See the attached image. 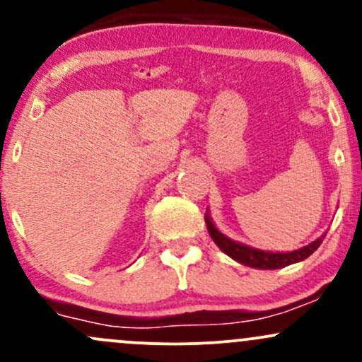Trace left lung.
Masks as SVG:
<instances>
[{
	"label": "left lung",
	"instance_id": "8db88e82",
	"mask_svg": "<svg viewBox=\"0 0 362 362\" xmlns=\"http://www.w3.org/2000/svg\"><path fill=\"white\" fill-rule=\"evenodd\" d=\"M206 224H207V231H209L211 238L214 240V243L218 245L226 255H230L231 259L240 262V264L248 265V267H253V269H281V267H286V265L296 264V262L308 259L311 253L322 245L323 238H325V236H322V238L315 240L313 243L306 245V247L300 248V250L288 252V253H274V252L257 250V248L247 247V245L236 243L233 240L226 238V236L216 230V226L213 224V221H211L209 216H206Z\"/></svg>",
	"mask_w": 362,
	"mask_h": 362
}]
</instances>
